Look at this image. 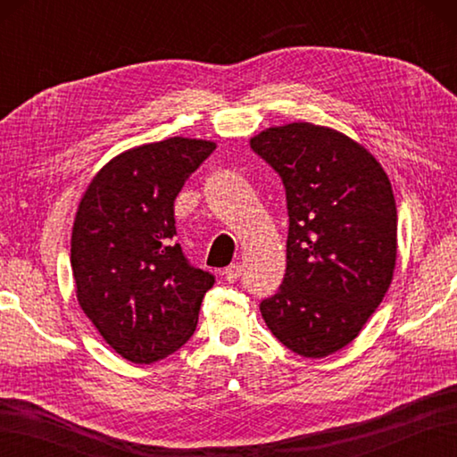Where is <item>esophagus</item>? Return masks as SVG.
Masks as SVG:
<instances>
[{"instance_id":"obj_1","label":"esophagus","mask_w":457,"mask_h":457,"mask_svg":"<svg viewBox=\"0 0 457 457\" xmlns=\"http://www.w3.org/2000/svg\"><path fill=\"white\" fill-rule=\"evenodd\" d=\"M241 265L239 263H231L226 270H223V275H226V278L229 280V283H236V280L241 277Z\"/></svg>"}]
</instances>
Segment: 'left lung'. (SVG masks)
Here are the masks:
<instances>
[{
	"label": "left lung",
	"instance_id": "1",
	"mask_svg": "<svg viewBox=\"0 0 457 457\" xmlns=\"http://www.w3.org/2000/svg\"><path fill=\"white\" fill-rule=\"evenodd\" d=\"M249 145L283 180L288 210L287 273L261 314L290 352L326 357L353 342L389 290L391 182L361 145L306 121L261 131Z\"/></svg>",
	"mask_w": 457,
	"mask_h": 457
}]
</instances>
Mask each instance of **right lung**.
Wrapping results in <instances>:
<instances>
[{
    "label": "right lung",
    "mask_w": 457,
    "mask_h": 457,
    "mask_svg": "<svg viewBox=\"0 0 457 457\" xmlns=\"http://www.w3.org/2000/svg\"><path fill=\"white\" fill-rule=\"evenodd\" d=\"M216 143L170 137L112 159L76 212V296L102 337L131 363H153L188 342L216 283L174 241V200Z\"/></svg>",
    "instance_id": "right-lung-1"
}]
</instances>
